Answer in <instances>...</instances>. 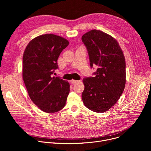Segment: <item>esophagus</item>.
I'll return each mask as SVG.
<instances>
[{
	"instance_id": "1",
	"label": "esophagus",
	"mask_w": 151,
	"mask_h": 151,
	"mask_svg": "<svg viewBox=\"0 0 151 151\" xmlns=\"http://www.w3.org/2000/svg\"><path fill=\"white\" fill-rule=\"evenodd\" d=\"M70 82H71L72 83H78V82H81V81H77V80L72 79V80L70 81Z\"/></svg>"
}]
</instances>
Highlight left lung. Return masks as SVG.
<instances>
[{"mask_svg":"<svg viewBox=\"0 0 151 151\" xmlns=\"http://www.w3.org/2000/svg\"><path fill=\"white\" fill-rule=\"evenodd\" d=\"M82 41L87 47L91 68H97L95 77L83 79L82 99L90 110L103 113L117 102L124 91L125 57L117 40L102 31L88 32L82 36Z\"/></svg>","mask_w":151,"mask_h":151,"instance_id":"left-lung-1","label":"left lung"}]
</instances>
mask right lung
<instances>
[{"label":"right lung","mask_w":151,"mask_h":151,"mask_svg":"<svg viewBox=\"0 0 151 151\" xmlns=\"http://www.w3.org/2000/svg\"><path fill=\"white\" fill-rule=\"evenodd\" d=\"M69 41L45 34L30 41L23 57V78L32 101L46 113H55L66 104L70 91L67 81L52 76L58 68L57 60Z\"/></svg>","instance_id":"right-lung-1"}]
</instances>
